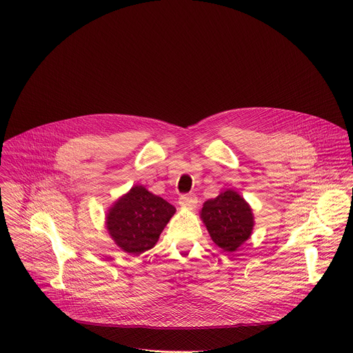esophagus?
Here are the masks:
<instances>
[{
  "mask_svg": "<svg viewBox=\"0 0 353 353\" xmlns=\"http://www.w3.org/2000/svg\"><path fill=\"white\" fill-rule=\"evenodd\" d=\"M196 196H194V195H188V194H185V195H181L180 198H179V204H180V207H183V208H188V210H194L195 207H196Z\"/></svg>",
  "mask_w": 353,
  "mask_h": 353,
  "instance_id": "1",
  "label": "esophagus"
}]
</instances>
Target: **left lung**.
Wrapping results in <instances>:
<instances>
[{
    "label": "left lung",
    "mask_w": 353,
    "mask_h": 353,
    "mask_svg": "<svg viewBox=\"0 0 353 353\" xmlns=\"http://www.w3.org/2000/svg\"><path fill=\"white\" fill-rule=\"evenodd\" d=\"M199 218L212 241L228 253L244 244L254 228L253 210L234 190L222 191L216 198L205 201Z\"/></svg>",
    "instance_id": "left-lung-1"
}]
</instances>
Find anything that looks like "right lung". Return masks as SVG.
<instances>
[{"instance_id": "obj_1", "label": "right lung", "mask_w": 353, "mask_h": 353, "mask_svg": "<svg viewBox=\"0 0 353 353\" xmlns=\"http://www.w3.org/2000/svg\"><path fill=\"white\" fill-rule=\"evenodd\" d=\"M176 208L162 196L134 185L106 214V229L124 253L139 256L155 247Z\"/></svg>"}]
</instances>
